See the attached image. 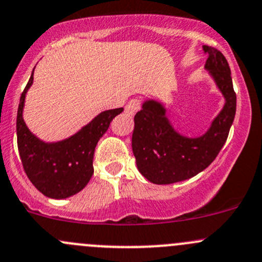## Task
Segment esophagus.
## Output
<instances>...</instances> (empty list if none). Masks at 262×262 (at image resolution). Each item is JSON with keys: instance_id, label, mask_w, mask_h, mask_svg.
Instances as JSON below:
<instances>
[{"instance_id": "obj_1", "label": "esophagus", "mask_w": 262, "mask_h": 262, "mask_svg": "<svg viewBox=\"0 0 262 262\" xmlns=\"http://www.w3.org/2000/svg\"><path fill=\"white\" fill-rule=\"evenodd\" d=\"M139 109H141V104H139V100L133 99V100H130V101H129L128 104H126V106H125V113H126V114H128V115L133 116L134 114H136L137 112H138Z\"/></svg>"}]
</instances>
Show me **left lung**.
Masks as SVG:
<instances>
[{
  "instance_id": "1",
  "label": "left lung",
  "mask_w": 262,
  "mask_h": 262,
  "mask_svg": "<svg viewBox=\"0 0 262 262\" xmlns=\"http://www.w3.org/2000/svg\"><path fill=\"white\" fill-rule=\"evenodd\" d=\"M204 68L224 100L223 107L202 136L180 133L167 116L162 101L147 99L134 116L132 149L137 168L148 181L167 185L194 178L208 167L224 146L236 115V94L231 70L219 50L203 46Z\"/></svg>"
}]
</instances>
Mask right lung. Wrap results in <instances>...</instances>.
<instances>
[{
	"label": "right lung",
	"instance_id": "add662e5",
	"mask_svg": "<svg viewBox=\"0 0 262 262\" xmlns=\"http://www.w3.org/2000/svg\"><path fill=\"white\" fill-rule=\"evenodd\" d=\"M34 70L21 94L17 109V147L24 170L31 184L46 196L66 199L80 192L94 173L95 147L123 107L105 110L68 138L46 142L36 137L24 120V107L34 81Z\"/></svg>",
	"mask_w": 262,
	"mask_h": 262
}]
</instances>
